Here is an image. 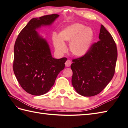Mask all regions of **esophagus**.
I'll return each mask as SVG.
<instances>
[{"mask_svg": "<svg viewBox=\"0 0 128 128\" xmlns=\"http://www.w3.org/2000/svg\"><path fill=\"white\" fill-rule=\"evenodd\" d=\"M72 64V62L70 60H67L66 61V63H65V65H66V67H69L70 66H71Z\"/></svg>", "mask_w": 128, "mask_h": 128, "instance_id": "esophagus-1", "label": "esophagus"}]
</instances>
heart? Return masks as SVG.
Wrapping results in <instances>:
<instances>
[{
	"instance_id": "b5f03b06",
	"label": "heart",
	"mask_w": 128,
	"mask_h": 128,
	"mask_svg": "<svg viewBox=\"0 0 128 128\" xmlns=\"http://www.w3.org/2000/svg\"><path fill=\"white\" fill-rule=\"evenodd\" d=\"M94 34L91 28L82 24L76 23L66 26L59 32L58 37L54 35L53 44L58 52L66 50L65 42H70L69 50L73 56L82 57L90 50L94 42Z\"/></svg>"
}]
</instances>
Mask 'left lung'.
I'll use <instances>...</instances> for the list:
<instances>
[{
    "label": "left lung",
    "mask_w": 128,
    "mask_h": 128,
    "mask_svg": "<svg viewBox=\"0 0 128 128\" xmlns=\"http://www.w3.org/2000/svg\"><path fill=\"white\" fill-rule=\"evenodd\" d=\"M99 41L82 57L72 60V85L85 97L100 94L112 79L117 59V49L112 36L100 25Z\"/></svg>",
    "instance_id": "8db88e82"
}]
</instances>
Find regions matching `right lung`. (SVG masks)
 <instances>
[{
	"instance_id": "right-lung-1",
	"label": "right lung",
	"mask_w": 128,
	"mask_h": 128,
	"mask_svg": "<svg viewBox=\"0 0 128 128\" xmlns=\"http://www.w3.org/2000/svg\"><path fill=\"white\" fill-rule=\"evenodd\" d=\"M59 16L52 14L32 18L15 41L14 72L22 88L34 96L50 90L67 60L53 58L47 40L36 31L52 25Z\"/></svg>"
}]
</instances>
